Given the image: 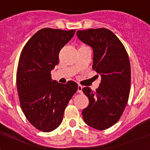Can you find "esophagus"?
<instances>
[{
    "mask_svg": "<svg viewBox=\"0 0 150 150\" xmlns=\"http://www.w3.org/2000/svg\"><path fill=\"white\" fill-rule=\"evenodd\" d=\"M82 89H83V87L81 86V85H79V86H78V93H79V94H81L82 93Z\"/></svg>",
    "mask_w": 150,
    "mask_h": 150,
    "instance_id": "34e87169",
    "label": "esophagus"
}]
</instances>
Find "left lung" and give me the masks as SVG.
Returning <instances> with one entry per match:
<instances>
[{
    "mask_svg": "<svg viewBox=\"0 0 150 150\" xmlns=\"http://www.w3.org/2000/svg\"><path fill=\"white\" fill-rule=\"evenodd\" d=\"M81 42L92 48L93 69L100 75L101 82L95 91L82 89L89 99L82 110L84 121L102 130L115 124L121 117L130 90V64L124 45L114 33L105 28L77 31Z\"/></svg>",
    "mask_w": 150,
    "mask_h": 150,
    "instance_id": "obj_1",
    "label": "left lung"
}]
</instances>
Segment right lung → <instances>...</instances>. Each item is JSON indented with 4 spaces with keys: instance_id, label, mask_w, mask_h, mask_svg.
Wrapping results in <instances>:
<instances>
[{
    "instance_id": "obj_1",
    "label": "right lung",
    "mask_w": 150,
    "mask_h": 150,
    "mask_svg": "<svg viewBox=\"0 0 150 150\" xmlns=\"http://www.w3.org/2000/svg\"><path fill=\"white\" fill-rule=\"evenodd\" d=\"M75 30L44 28L30 39L21 54L17 88L21 107L30 124L42 132L60 125L77 83L52 80L51 71L59 64V53L73 37Z\"/></svg>"
}]
</instances>
